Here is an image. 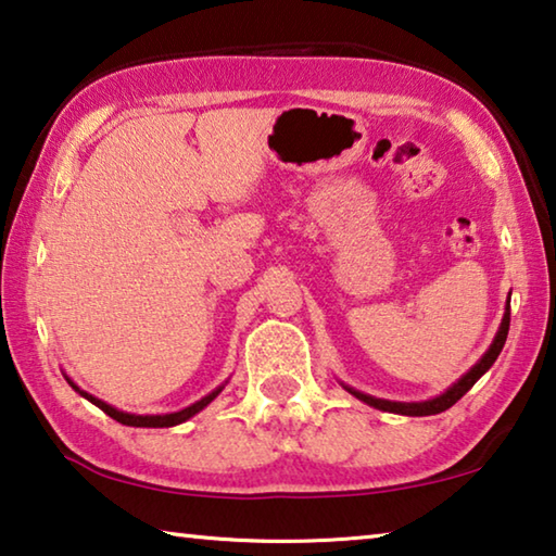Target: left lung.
I'll use <instances>...</instances> for the list:
<instances>
[{
	"label": "left lung",
	"mask_w": 556,
	"mask_h": 556,
	"mask_svg": "<svg viewBox=\"0 0 556 556\" xmlns=\"http://www.w3.org/2000/svg\"><path fill=\"white\" fill-rule=\"evenodd\" d=\"M507 331H510V304H507V312L503 316V324H501V331H497L493 345L488 348V353L478 361L473 368H470L464 378H460L454 388H448L444 394H439L434 400H427V402H390V400H378V397H370V394H363V392H355L348 388V392L355 394L357 400H363L365 404H370L375 409H382V412H394V414H407V417H427V414H439V412H446L448 407H454V404L464 397V394L473 388L478 382V378L491 368V365L497 361V355H501L503 345H505V338Z\"/></svg>",
	"instance_id": "left-lung-1"
}]
</instances>
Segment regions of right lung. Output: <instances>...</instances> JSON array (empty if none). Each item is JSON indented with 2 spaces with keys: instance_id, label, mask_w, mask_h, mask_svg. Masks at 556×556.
I'll use <instances>...</instances> for the list:
<instances>
[{
  "instance_id": "1",
  "label": "right lung",
  "mask_w": 556,
  "mask_h": 556,
  "mask_svg": "<svg viewBox=\"0 0 556 556\" xmlns=\"http://www.w3.org/2000/svg\"><path fill=\"white\" fill-rule=\"evenodd\" d=\"M71 382V380H68ZM71 388L73 390H78L75 388V384L71 382ZM83 397L86 400H90L92 404H96V407H100L102 412L105 414H110L112 419H117L119 425H127V427H176V425H181V421H186V419H191L193 414H199L203 407H208V404L218 397V392L220 390H215V392H211L208 397H203L201 402H195V404H191V407H186V409H181V412H174V414H127V412H119V409H115V407H110L108 402H102V400H98V397H92V394H88V392H83V390H78Z\"/></svg>"
}]
</instances>
